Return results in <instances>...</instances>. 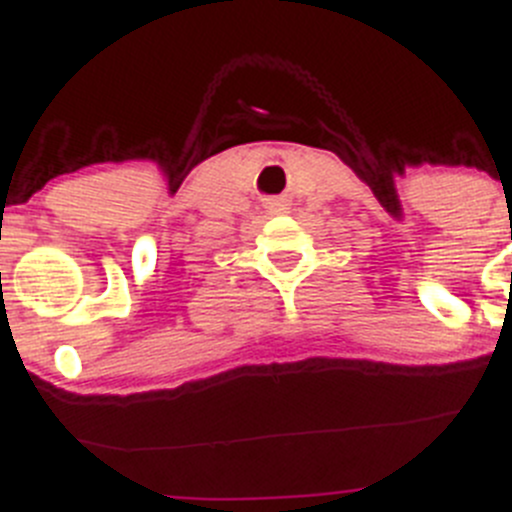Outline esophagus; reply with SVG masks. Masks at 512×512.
<instances>
[{"instance_id":"esophagus-1","label":"esophagus","mask_w":512,"mask_h":512,"mask_svg":"<svg viewBox=\"0 0 512 512\" xmlns=\"http://www.w3.org/2000/svg\"><path fill=\"white\" fill-rule=\"evenodd\" d=\"M267 210H270L272 215H282L287 213V203L285 200H270V203H267Z\"/></svg>"}]
</instances>
